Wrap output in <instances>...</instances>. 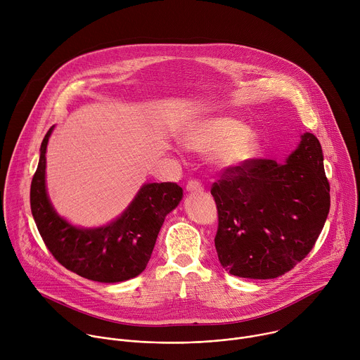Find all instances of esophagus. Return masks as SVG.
Segmentation results:
<instances>
[{
    "mask_svg": "<svg viewBox=\"0 0 360 360\" xmlns=\"http://www.w3.org/2000/svg\"><path fill=\"white\" fill-rule=\"evenodd\" d=\"M203 188H202V184L196 179H191L188 184H186V191L188 192H200Z\"/></svg>",
    "mask_w": 360,
    "mask_h": 360,
    "instance_id": "obj_1",
    "label": "esophagus"
}]
</instances>
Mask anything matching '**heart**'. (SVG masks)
I'll return each mask as SVG.
<instances>
[{
	"instance_id": "1",
	"label": "heart",
	"mask_w": 360,
	"mask_h": 360,
	"mask_svg": "<svg viewBox=\"0 0 360 360\" xmlns=\"http://www.w3.org/2000/svg\"><path fill=\"white\" fill-rule=\"evenodd\" d=\"M186 148L195 152H212L221 167H235L252 158L258 148L246 127L232 118H210L195 122L182 135Z\"/></svg>"
}]
</instances>
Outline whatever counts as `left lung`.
<instances>
[{"instance_id":"left-lung-1","label":"left lung","mask_w":360,"mask_h":360,"mask_svg":"<svg viewBox=\"0 0 360 360\" xmlns=\"http://www.w3.org/2000/svg\"><path fill=\"white\" fill-rule=\"evenodd\" d=\"M329 192L322 146L309 132L285 162L250 158L225 168L211 188L224 269L249 279L289 272L315 246L329 214Z\"/></svg>"}]
</instances>
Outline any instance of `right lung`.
Instances as JSON below:
<instances>
[{
	"label": "right lung",
	"mask_w": 360,
	"mask_h": 360,
	"mask_svg": "<svg viewBox=\"0 0 360 360\" xmlns=\"http://www.w3.org/2000/svg\"><path fill=\"white\" fill-rule=\"evenodd\" d=\"M53 128L42 139L30 192L31 212L45 246L64 268L82 278L102 283L135 278L146 268L165 217L182 199V188L175 182L146 184L112 224L75 228L57 215L45 191V152Z\"/></svg>",
	"instance_id": "obj_1"
}]
</instances>
